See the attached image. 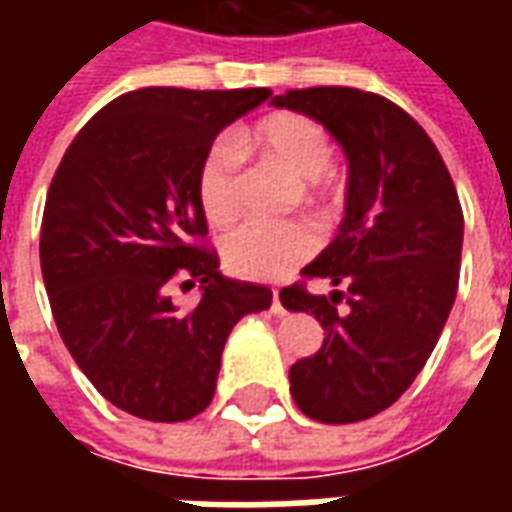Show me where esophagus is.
Returning a JSON list of instances; mask_svg holds the SVG:
<instances>
[{"instance_id":"1","label":"esophagus","mask_w":512,"mask_h":512,"mask_svg":"<svg viewBox=\"0 0 512 512\" xmlns=\"http://www.w3.org/2000/svg\"><path fill=\"white\" fill-rule=\"evenodd\" d=\"M271 312L274 315H285V304H282V296H279V290H274V299H271Z\"/></svg>"}]
</instances>
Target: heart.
Listing matches in <instances>:
<instances>
[{"label":"heart","instance_id":"b5f03b06","mask_svg":"<svg viewBox=\"0 0 512 512\" xmlns=\"http://www.w3.org/2000/svg\"><path fill=\"white\" fill-rule=\"evenodd\" d=\"M241 153H260L301 180L307 189L323 183L332 161L329 134L304 115H271L235 142L219 139L202 158L197 194L205 219L227 227L238 216V164ZM318 235L310 224H244L224 238V266L246 279H279L315 252Z\"/></svg>","mask_w":512,"mask_h":512}]
</instances>
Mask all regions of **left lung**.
<instances>
[{
    "instance_id": "8db88e82",
    "label": "left lung",
    "mask_w": 512,
    "mask_h": 512,
    "mask_svg": "<svg viewBox=\"0 0 512 512\" xmlns=\"http://www.w3.org/2000/svg\"><path fill=\"white\" fill-rule=\"evenodd\" d=\"M271 106L321 123L348 158L343 222L304 268L344 290L279 293L285 310L312 312L323 326L321 348L290 367V392L326 425L370 419L411 386L447 323L461 271L458 191L422 126L381 95L310 87Z\"/></svg>"
}]
</instances>
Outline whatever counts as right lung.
<instances>
[{"instance_id": "obj_1", "label": "right lung", "mask_w": 512, "mask_h": 512, "mask_svg": "<svg viewBox=\"0 0 512 512\" xmlns=\"http://www.w3.org/2000/svg\"><path fill=\"white\" fill-rule=\"evenodd\" d=\"M271 90L142 87L106 104L65 150L46 197L40 271L76 365L112 406L150 422L208 408L222 351L271 290L222 277L197 175L213 139ZM178 278L201 285L183 313Z\"/></svg>"}]
</instances>
